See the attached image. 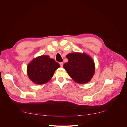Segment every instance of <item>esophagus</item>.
Here are the masks:
<instances>
[{
	"label": "esophagus",
	"mask_w": 127,
	"mask_h": 127,
	"mask_svg": "<svg viewBox=\"0 0 127 127\" xmlns=\"http://www.w3.org/2000/svg\"><path fill=\"white\" fill-rule=\"evenodd\" d=\"M60 66H61V67H63V65H64V63H63V62H60Z\"/></svg>",
	"instance_id": "34e87169"
}]
</instances>
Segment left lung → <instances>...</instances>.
<instances>
[{"label": "left lung", "mask_w": 127, "mask_h": 127, "mask_svg": "<svg viewBox=\"0 0 127 127\" xmlns=\"http://www.w3.org/2000/svg\"><path fill=\"white\" fill-rule=\"evenodd\" d=\"M68 62L64 65L69 76L79 84H86L90 81L95 73L94 61L85 53L72 52L66 56Z\"/></svg>", "instance_id": "left-lung-1"}]
</instances>
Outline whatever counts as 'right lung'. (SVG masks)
I'll list each match as a JSON object with an SVG mask.
<instances>
[{
    "label": "right lung",
    "mask_w": 127,
    "mask_h": 127,
    "mask_svg": "<svg viewBox=\"0 0 127 127\" xmlns=\"http://www.w3.org/2000/svg\"><path fill=\"white\" fill-rule=\"evenodd\" d=\"M60 66L49 56L41 55L33 59L28 64V77L35 84H46L50 80L54 72Z\"/></svg>",
    "instance_id": "obj_1"
}]
</instances>
